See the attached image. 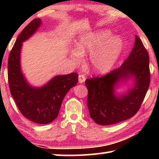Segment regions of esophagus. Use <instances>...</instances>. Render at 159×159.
I'll return each mask as SVG.
<instances>
[{
  "instance_id": "1",
  "label": "esophagus",
  "mask_w": 159,
  "mask_h": 159,
  "mask_svg": "<svg viewBox=\"0 0 159 159\" xmlns=\"http://www.w3.org/2000/svg\"><path fill=\"white\" fill-rule=\"evenodd\" d=\"M85 80V76H84V75H82L80 74L79 76V83H84Z\"/></svg>"
}]
</instances>
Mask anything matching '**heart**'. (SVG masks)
Segmentation results:
<instances>
[{
    "label": "heart",
    "mask_w": 159,
    "mask_h": 159,
    "mask_svg": "<svg viewBox=\"0 0 159 159\" xmlns=\"http://www.w3.org/2000/svg\"><path fill=\"white\" fill-rule=\"evenodd\" d=\"M76 49L69 51V57L76 64L82 61L83 55L90 53L89 64L97 74H106L119 58L123 48V39L112 36L107 29L80 34L75 41Z\"/></svg>",
    "instance_id": "obj_1"
}]
</instances>
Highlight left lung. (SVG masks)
<instances>
[{"mask_svg":"<svg viewBox=\"0 0 159 159\" xmlns=\"http://www.w3.org/2000/svg\"><path fill=\"white\" fill-rule=\"evenodd\" d=\"M131 79L133 85L124 93L115 90ZM150 83L149 54L140 39L135 41L130 55L119 68L106 76L85 80L90 117L99 125H112L130 118L138 111Z\"/></svg>","mask_w":159,"mask_h":159,"instance_id":"left-lung-1","label":"left lung"}]
</instances>
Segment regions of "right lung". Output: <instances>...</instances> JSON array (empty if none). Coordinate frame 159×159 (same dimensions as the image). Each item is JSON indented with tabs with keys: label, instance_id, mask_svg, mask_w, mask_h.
I'll return each instance as SVG.
<instances>
[{
	"label": "right lung",
	"instance_id": "obj_1",
	"mask_svg": "<svg viewBox=\"0 0 159 159\" xmlns=\"http://www.w3.org/2000/svg\"><path fill=\"white\" fill-rule=\"evenodd\" d=\"M41 23V19H34L19 35L9 55L7 75L10 93L24 116L39 124H48L57 117L64 97L79 79L76 73L59 75L41 87H34L26 80L21 69L22 43L36 33Z\"/></svg>",
	"mask_w": 159,
	"mask_h": 159
}]
</instances>
